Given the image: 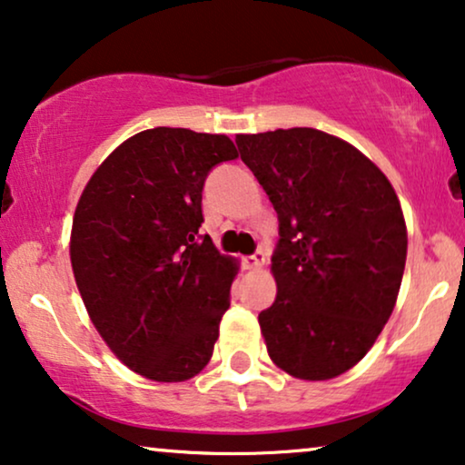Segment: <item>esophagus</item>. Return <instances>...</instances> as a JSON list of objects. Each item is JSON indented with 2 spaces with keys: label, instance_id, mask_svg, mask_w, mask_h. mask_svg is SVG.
Masks as SVG:
<instances>
[{
  "label": "esophagus",
  "instance_id": "1",
  "mask_svg": "<svg viewBox=\"0 0 465 465\" xmlns=\"http://www.w3.org/2000/svg\"><path fill=\"white\" fill-rule=\"evenodd\" d=\"M263 265H265V252H262V251H257L255 255H251V257H244L246 270H262Z\"/></svg>",
  "mask_w": 465,
  "mask_h": 465
}]
</instances>
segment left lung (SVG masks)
<instances>
[{
  "label": "left lung",
  "instance_id": "8db88e82",
  "mask_svg": "<svg viewBox=\"0 0 465 465\" xmlns=\"http://www.w3.org/2000/svg\"><path fill=\"white\" fill-rule=\"evenodd\" d=\"M240 157L278 214L276 300L259 314L268 355L300 381L357 366L391 317L408 233L389 178L312 127L238 134Z\"/></svg>",
  "mask_w": 465,
  "mask_h": 465
}]
</instances>
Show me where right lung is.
I'll return each instance as SVG.
<instances>
[{"label": "right lung", "instance_id": "add662e5", "mask_svg": "<svg viewBox=\"0 0 465 465\" xmlns=\"http://www.w3.org/2000/svg\"><path fill=\"white\" fill-rule=\"evenodd\" d=\"M236 157L225 134L146 129L102 161L78 200L80 297L108 349L148 381H189L213 357L238 262L202 236V189Z\"/></svg>", "mask_w": 465, "mask_h": 465}]
</instances>
